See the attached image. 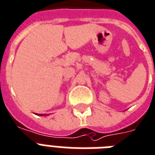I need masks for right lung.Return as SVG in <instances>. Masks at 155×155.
Segmentation results:
<instances>
[{
  "label": "right lung",
  "instance_id": "obj_1",
  "mask_svg": "<svg viewBox=\"0 0 155 155\" xmlns=\"http://www.w3.org/2000/svg\"><path fill=\"white\" fill-rule=\"evenodd\" d=\"M37 115H39V116H46V115H49V114H35Z\"/></svg>",
  "mask_w": 155,
  "mask_h": 155
}]
</instances>
